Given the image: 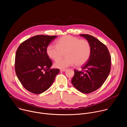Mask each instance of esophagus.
I'll list each match as a JSON object with an SVG mask.
<instances>
[{
    "mask_svg": "<svg viewBox=\"0 0 127 127\" xmlns=\"http://www.w3.org/2000/svg\"><path fill=\"white\" fill-rule=\"evenodd\" d=\"M66 70V69H60V71L61 72H64V71H65Z\"/></svg>",
    "mask_w": 127,
    "mask_h": 127,
    "instance_id": "34e87169",
    "label": "esophagus"
}]
</instances>
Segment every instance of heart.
Instances as JSON below:
<instances>
[{
	"label": "heart",
	"instance_id": "1",
	"mask_svg": "<svg viewBox=\"0 0 127 127\" xmlns=\"http://www.w3.org/2000/svg\"><path fill=\"white\" fill-rule=\"evenodd\" d=\"M46 51L48 56L54 61L61 58L65 53V59L59 60L54 64L56 68L63 69L74 64L77 66L84 64L90 58L92 47L86 40L66 35L57 41L56 45H48Z\"/></svg>",
	"mask_w": 127,
	"mask_h": 127
}]
</instances>
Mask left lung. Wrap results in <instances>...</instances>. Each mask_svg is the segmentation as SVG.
<instances>
[{
    "label": "left lung",
    "instance_id": "1",
    "mask_svg": "<svg viewBox=\"0 0 127 127\" xmlns=\"http://www.w3.org/2000/svg\"><path fill=\"white\" fill-rule=\"evenodd\" d=\"M80 35L90 43L92 53L81 70H74L71 82L79 92L87 94L98 89L106 80L111 71V57L106 46L96 38L87 34Z\"/></svg>",
    "mask_w": 127,
    "mask_h": 127
}]
</instances>
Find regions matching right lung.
I'll use <instances>...</instances> for the list:
<instances>
[{
    "mask_svg": "<svg viewBox=\"0 0 127 127\" xmlns=\"http://www.w3.org/2000/svg\"><path fill=\"white\" fill-rule=\"evenodd\" d=\"M57 35H37L24 41L18 47L15 71L22 85L30 92L40 94L53 84L59 69H51L52 61L47 48Z\"/></svg>",
    "mask_w": 127,
    "mask_h": 127,
    "instance_id": "obj_1",
    "label": "right lung"
}]
</instances>
